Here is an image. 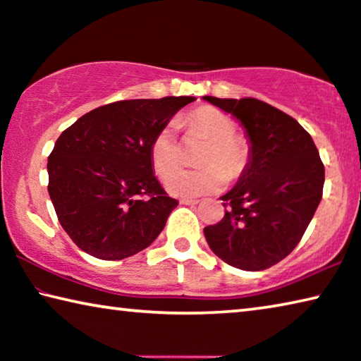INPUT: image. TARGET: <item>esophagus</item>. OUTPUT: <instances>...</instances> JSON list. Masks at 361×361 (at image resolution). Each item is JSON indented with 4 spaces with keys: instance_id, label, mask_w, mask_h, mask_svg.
I'll return each mask as SVG.
<instances>
[{
    "instance_id": "esophagus-1",
    "label": "esophagus",
    "mask_w": 361,
    "mask_h": 361,
    "mask_svg": "<svg viewBox=\"0 0 361 361\" xmlns=\"http://www.w3.org/2000/svg\"><path fill=\"white\" fill-rule=\"evenodd\" d=\"M180 204L181 205H195V204H199V200L197 199H181Z\"/></svg>"
}]
</instances>
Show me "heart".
Segmentation results:
<instances>
[{
  "mask_svg": "<svg viewBox=\"0 0 361 361\" xmlns=\"http://www.w3.org/2000/svg\"><path fill=\"white\" fill-rule=\"evenodd\" d=\"M186 138L205 140L204 148L197 156L202 166L194 170H178L181 151L170 127L156 133L149 145L151 167L159 178H166V188L170 194L180 197H197L202 194L221 191L226 180H237L245 172L250 162V145L245 137L235 133V122L228 114L213 106L192 109L185 121Z\"/></svg>",
  "mask_w": 361,
  "mask_h": 361,
  "instance_id": "obj_1",
  "label": "heart"
}]
</instances>
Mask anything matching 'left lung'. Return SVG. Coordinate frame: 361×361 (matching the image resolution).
Masks as SVG:
<instances>
[{
	"instance_id": "8db88e82",
	"label": "left lung",
	"mask_w": 361,
	"mask_h": 361,
	"mask_svg": "<svg viewBox=\"0 0 361 361\" xmlns=\"http://www.w3.org/2000/svg\"><path fill=\"white\" fill-rule=\"evenodd\" d=\"M207 102L232 113L252 143L248 167L221 200L223 219L204 229L218 258L242 271H264L302 239L323 195L325 167L307 130L252 97Z\"/></svg>"
}]
</instances>
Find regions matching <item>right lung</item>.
I'll list each match as a JSON object with an SVG mask.
<instances>
[{"label":"right lung","mask_w":361,"mask_h":361,"mask_svg":"<svg viewBox=\"0 0 361 361\" xmlns=\"http://www.w3.org/2000/svg\"><path fill=\"white\" fill-rule=\"evenodd\" d=\"M194 97L119 100L81 116L47 159V191L70 239L116 261L142 252L178 205L152 173L149 145Z\"/></svg>","instance_id":"add662e5"}]
</instances>
